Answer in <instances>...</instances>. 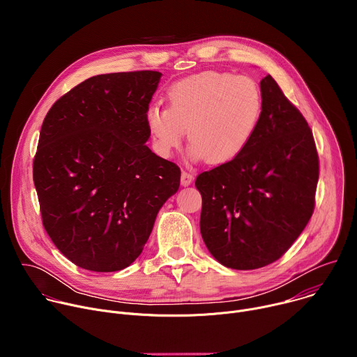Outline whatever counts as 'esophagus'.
I'll list each match as a JSON object with an SVG mask.
<instances>
[{"mask_svg": "<svg viewBox=\"0 0 357 357\" xmlns=\"http://www.w3.org/2000/svg\"><path fill=\"white\" fill-rule=\"evenodd\" d=\"M192 182H193V175L190 172H188V171H182V174H181V183L183 186H188Z\"/></svg>", "mask_w": 357, "mask_h": 357, "instance_id": "obj_1", "label": "esophagus"}]
</instances>
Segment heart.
I'll return each mask as SVG.
<instances>
[{
	"label": "heart",
	"instance_id": "1",
	"mask_svg": "<svg viewBox=\"0 0 357 357\" xmlns=\"http://www.w3.org/2000/svg\"><path fill=\"white\" fill-rule=\"evenodd\" d=\"M168 107L152 103L145 123L158 155L169 158L189 128L190 154L226 164L240 157L257 132L264 98L247 76L205 70L172 83Z\"/></svg>",
	"mask_w": 357,
	"mask_h": 357
}]
</instances>
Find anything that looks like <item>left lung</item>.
<instances>
[{
	"label": "left lung",
	"instance_id": "obj_1",
	"mask_svg": "<svg viewBox=\"0 0 357 357\" xmlns=\"http://www.w3.org/2000/svg\"><path fill=\"white\" fill-rule=\"evenodd\" d=\"M256 135L236 160L196 178L200 233L212 256L233 270L277 261L315 209L319 158L301 112L267 75Z\"/></svg>",
	"mask_w": 357,
	"mask_h": 357
}]
</instances>
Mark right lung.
<instances>
[{
    "label": "right lung",
    "mask_w": 357,
    "mask_h": 357,
    "mask_svg": "<svg viewBox=\"0 0 357 357\" xmlns=\"http://www.w3.org/2000/svg\"><path fill=\"white\" fill-rule=\"evenodd\" d=\"M161 76H93L56 100L42 123L33 158L42 223L80 268L128 267L179 189V167L145 145V112Z\"/></svg>",
    "instance_id": "1"
}]
</instances>
